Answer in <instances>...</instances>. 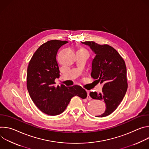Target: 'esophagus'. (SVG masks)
<instances>
[{"instance_id":"esophagus-1","label":"esophagus","mask_w":149,"mask_h":149,"mask_svg":"<svg viewBox=\"0 0 149 149\" xmlns=\"http://www.w3.org/2000/svg\"><path fill=\"white\" fill-rule=\"evenodd\" d=\"M87 99L88 100H91V97L90 96L89 91H87Z\"/></svg>"}]
</instances>
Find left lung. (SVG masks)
Segmentation results:
<instances>
[{
	"label": "left lung",
	"mask_w": 149,
	"mask_h": 149,
	"mask_svg": "<svg viewBox=\"0 0 149 149\" xmlns=\"http://www.w3.org/2000/svg\"><path fill=\"white\" fill-rule=\"evenodd\" d=\"M81 43L90 47L95 54L91 76L104 86L101 93L91 92L90 95L93 99L104 101L105 111L98 117H106L116 110L128 87L125 62L118 52L109 45H99L93 41Z\"/></svg>",
	"instance_id": "obj_1"
}]
</instances>
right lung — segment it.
<instances>
[{
  "label": "right lung",
  "mask_w": 149,
  "mask_h": 149,
  "mask_svg": "<svg viewBox=\"0 0 149 149\" xmlns=\"http://www.w3.org/2000/svg\"><path fill=\"white\" fill-rule=\"evenodd\" d=\"M65 40H51L40 45L29 61L27 70L26 86L29 95L36 107L49 116L64 111L71 99L78 96L84 99L86 91L79 86H55V79L59 77L56 56Z\"/></svg>",
  "instance_id": "right-lung-1"
}]
</instances>
